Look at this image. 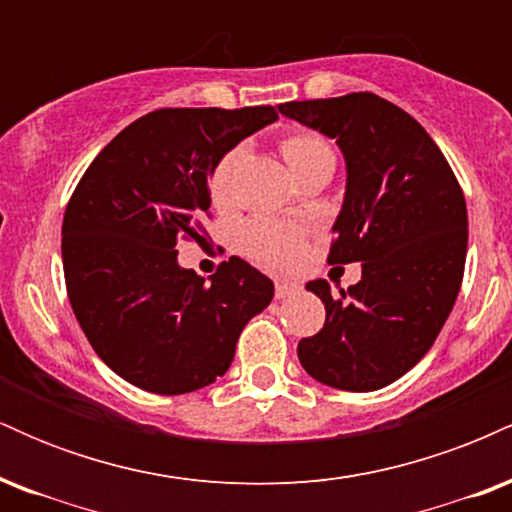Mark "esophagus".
<instances>
[{"mask_svg":"<svg viewBox=\"0 0 512 512\" xmlns=\"http://www.w3.org/2000/svg\"><path fill=\"white\" fill-rule=\"evenodd\" d=\"M274 289H276V298H289V296H293V293L301 291V286H298L296 281L279 279V281H276V284H274Z\"/></svg>","mask_w":512,"mask_h":512,"instance_id":"34e87169","label":"esophagus"}]
</instances>
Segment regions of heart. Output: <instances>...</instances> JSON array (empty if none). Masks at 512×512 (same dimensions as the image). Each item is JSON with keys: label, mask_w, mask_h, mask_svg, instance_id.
I'll return each mask as SVG.
<instances>
[{"label": "heart", "mask_w": 512, "mask_h": 512, "mask_svg": "<svg viewBox=\"0 0 512 512\" xmlns=\"http://www.w3.org/2000/svg\"><path fill=\"white\" fill-rule=\"evenodd\" d=\"M281 154L289 163L293 173L301 178L305 170L320 166L325 161H334L330 144L320 137V134L308 132V129H298V132L286 134L281 139ZM245 158V144H236L228 149L219 161L209 178V192L216 207H226L233 199V182H236L238 168ZM240 248L255 262L264 267H289L301 257L303 252V236L301 231L291 226H281V223L255 219L248 221L240 231Z\"/></svg>", "instance_id": "obj_1"}]
</instances>
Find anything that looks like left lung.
<instances>
[{
    "mask_svg": "<svg viewBox=\"0 0 512 512\" xmlns=\"http://www.w3.org/2000/svg\"><path fill=\"white\" fill-rule=\"evenodd\" d=\"M281 115L337 139L346 195L334 221L330 264L361 262V281L330 291L325 327L298 342L320 383L373 392L395 383L436 342L462 286L467 204L443 151L409 113L375 93L291 101Z\"/></svg>",
    "mask_w": 512,
    "mask_h": 512,
    "instance_id": "obj_1",
    "label": "left lung"
}]
</instances>
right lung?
Listing matches in <instances>:
<instances>
[{"label":"right lung","mask_w":512,"mask_h":512,"mask_svg":"<svg viewBox=\"0 0 512 512\" xmlns=\"http://www.w3.org/2000/svg\"><path fill=\"white\" fill-rule=\"evenodd\" d=\"M276 117L272 105L154 110L81 175L62 223L64 281L93 351L127 383L156 395L211 385L272 303V281L240 257L204 281L175 245L207 236L216 161Z\"/></svg>","instance_id":"add662e5"}]
</instances>
